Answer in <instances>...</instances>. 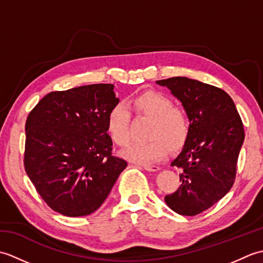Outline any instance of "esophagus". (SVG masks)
<instances>
[{"label": "esophagus", "mask_w": 263, "mask_h": 263, "mask_svg": "<svg viewBox=\"0 0 263 263\" xmlns=\"http://www.w3.org/2000/svg\"><path fill=\"white\" fill-rule=\"evenodd\" d=\"M142 167L148 172H157L160 170L158 166H155V165H143Z\"/></svg>", "instance_id": "esophagus-1"}]
</instances>
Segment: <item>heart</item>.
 <instances>
[{
    "label": "heart",
    "instance_id": "obj_1",
    "mask_svg": "<svg viewBox=\"0 0 263 263\" xmlns=\"http://www.w3.org/2000/svg\"><path fill=\"white\" fill-rule=\"evenodd\" d=\"M127 106L137 116L152 120L147 142L133 143L122 153L133 163L154 164L172 150L180 149L186 141L190 125L186 114L173 107V102L158 92L147 91L132 98ZM131 113L123 104L111 107L106 119V131L117 146L125 147L131 140Z\"/></svg>",
    "mask_w": 263,
    "mask_h": 263
}]
</instances>
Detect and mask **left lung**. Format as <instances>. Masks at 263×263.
I'll return each mask as SVG.
<instances>
[{
  "label": "left lung",
  "mask_w": 263,
  "mask_h": 263,
  "mask_svg": "<svg viewBox=\"0 0 263 263\" xmlns=\"http://www.w3.org/2000/svg\"><path fill=\"white\" fill-rule=\"evenodd\" d=\"M156 83L180 100L190 122L186 141L171 164L181 168L182 184L165 202L178 215L195 216L233 186L245 137L243 123L233 99L220 88L186 77Z\"/></svg>",
  "instance_id": "obj_1"
}]
</instances>
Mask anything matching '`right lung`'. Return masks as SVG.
<instances>
[{
	"label": "right lung",
	"mask_w": 263,
	"mask_h": 263,
	"mask_svg": "<svg viewBox=\"0 0 263 263\" xmlns=\"http://www.w3.org/2000/svg\"><path fill=\"white\" fill-rule=\"evenodd\" d=\"M114 85L97 83L46 95L27 117L25 170L51 208L68 217L96 211L127 163L111 156L106 131L119 104Z\"/></svg>",
	"instance_id": "1"
}]
</instances>
